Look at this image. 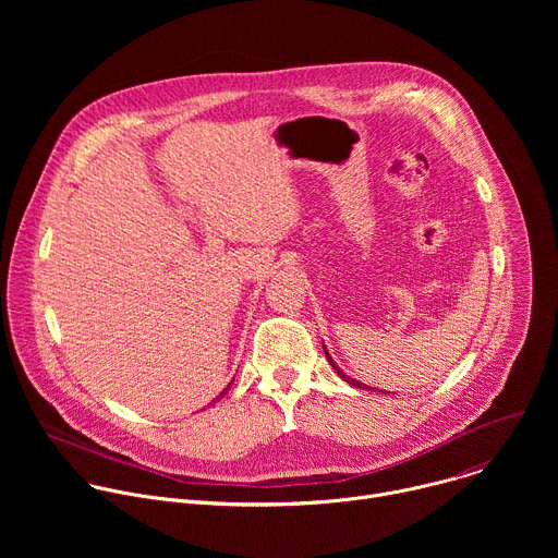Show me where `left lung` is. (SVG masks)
Listing matches in <instances>:
<instances>
[{"mask_svg": "<svg viewBox=\"0 0 558 558\" xmlns=\"http://www.w3.org/2000/svg\"><path fill=\"white\" fill-rule=\"evenodd\" d=\"M325 353H327V349H325ZM327 357H329V353H327ZM329 362H331V366H333V368H336V373H338V375H340V377H342V379H344V381H347V384H351V386H355V388H366V386H364V384H360V381H355V379H353V377H349V375H344V373H342V371H340V368H338V366H336V362H333V360H331V357H329Z\"/></svg>", "mask_w": 558, "mask_h": 558, "instance_id": "left-lung-1", "label": "left lung"}]
</instances>
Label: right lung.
Returning a JSON list of instances; mask_svg holds the SVG:
<instances>
[{"label":"right lung","instance_id":"1","mask_svg":"<svg viewBox=\"0 0 558 558\" xmlns=\"http://www.w3.org/2000/svg\"><path fill=\"white\" fill-rule=\"evenodd\" d=\"M227 388H229V386H227ZM227 388H225V392H227ZM225 392H220V397H222V395H225Z\"/></svg>","mask_w":558,"mask_h":558}]
</instances>
